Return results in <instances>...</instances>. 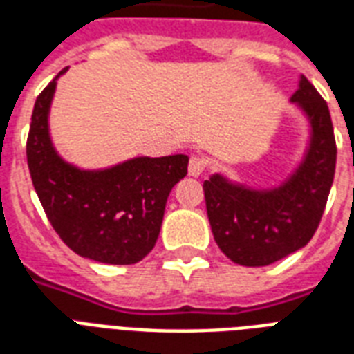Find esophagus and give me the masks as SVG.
<instances>
[{
  "mask_svg": "<svg viewBox=\"0 0 354 354\" xmlns=\"http://www.w3.org/2000/svg\"><path fill=\"white\" fill-rule=\"evenodd\" d=\"M204 159L198 158V156H191V159H189V167H187V172L189 176H201L202 172H204Z\"/></svg>",
  "mask_w": 354,
  "mask_h": 354,
  "instance_id": "34e87169",
  "label": "esophagus"
}]
</instances>
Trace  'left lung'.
<instances>
[{"label":"left lung","instance_id":"left-lung-1","mask_svg":"<svg viewBox=\"0 0 354 354\" xmlns=\"http://www.w3.org/2000/svg\"><path fill=\"white\" fill-rule=\"evenodd\" d=\"M290 102L308 122V145L284 182L250 187L221 172L204 182L215 243L239 266H269L303 249L319 226L330 193L336 141L327 104L304 75Z\"/></svg>","mask_w":354,"mask_h":354}]
</instances>
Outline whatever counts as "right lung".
<instances>
[{
  "mask_svg": "<svg viewBox=\"0 0 354 354\" xmlns=\"http://www.w3.org/2000/svg\"><path fill=\"white\" fill-rule=\"evenodd\" d=\"M35 102L27 165L53 230L75 254L111 266L141 261L158 241L167 198L187 174L185 153L139 156L105 169H80L59 156L50 135L57 80Z\"/></svg>",
  "mask_w": 354,
  "mask_h": 354,
  "instance_id": "obj_1",
  "label": "right lung"
}]
</instances>
